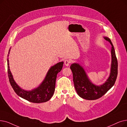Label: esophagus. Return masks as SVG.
<instances>
[{"label": "esophagus", "mask_w": 127, "mask_h": 127, "mask_svg": "<svg viewBox=\"0 0 127 127\" xmlns=\"http://www.w3.org/2000/svg\"><path fill=\"white\" fill-rule=\"evenodd\" d=\"M70 60H65V61H64V64L66 65V66H68L69 64H70Z\"/></svg>", "instance_id": "obj_1"}]
</instances>
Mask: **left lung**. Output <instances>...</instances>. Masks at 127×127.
I'll return each mask as SVG.
<instances>
[{
	"mask_svg": "<svg viewBox=\"0 0 127 127\" xmlns=\"http://www.w3.org/2000/svg\"><path fill=\"white\" fill-rule=\"evenodd\" d=\"M104 38L112 45L111 73L105 83L100 86L93 84L88 78L84 68L78 63H73L70 67L73 73L74 87L77 94L86 100H95L102 97L114 85L117 78L118 62L115 49L109 38L107 37H104Z\"/></svg>",
	"mask_w": 127,
	"mask_h": 127,
	"instance_id": "left-lung-1",
	"label": "left lung"
}]
</instances>
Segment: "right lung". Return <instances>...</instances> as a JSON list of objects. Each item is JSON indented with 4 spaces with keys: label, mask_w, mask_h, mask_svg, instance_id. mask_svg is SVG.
Listing matches in <instances>:
<instances>
[{
    "label": "right lung",
    "mask_w": 127,
    "mask_h": 127,
    "mask_svg": "<svg viewBox=\"0 0 127 127\" xmlns=\"http://www.w3.org/2000/svg\"><path fill=\"white\" fill-rule=\"evenodd\" d=\"M10 51V49L8 57H9ZM63 63V62H59L49 69L45 79L37 88L31 91H26L21 88L15 82L10 70L8 58V74L10 83L17 95L25 100L35 103L46 102L50 100L53 95L57 74L62 70Z\"/></svg>",
    "instance_id": "right-lung-1"
}]
</instances>
